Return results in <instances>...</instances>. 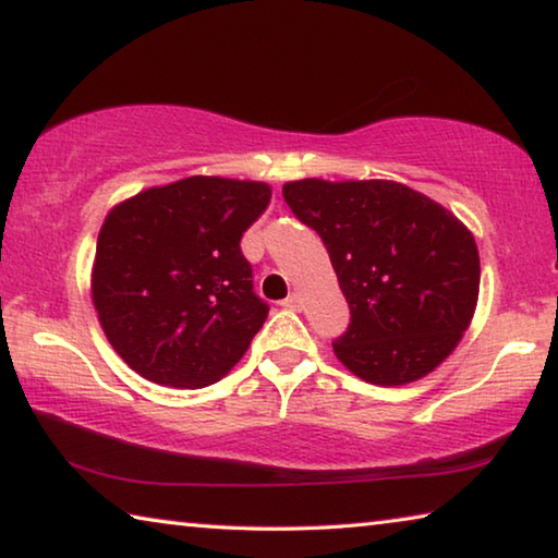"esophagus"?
Segmentation results:
<instances>
[{"instance_id": "obj_1", "label": "esophagus", "mask_w": 558, "mask_h": 558, "mask_svg": "<svg viewBox=\"0 0 558 558\" xmlns=\"http://www.w3.org/2000/svg\"><path fill=\"white\" fill-rule=\"evenodd\" d=\"M282 307H288V310H302V298L298 295V292H292V295H288L286 300H282Z\"/></svg>"}]
</instances>
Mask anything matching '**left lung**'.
Masks as SVG:
<instances>
[{"mask_svg": "<svg viewBox=\"0 0 558 558\" xmlns=\"http://www.w3.org/2000/svg\"><path fill=\"white\" fill-rule=\"evenodd\" d=\"M327 245L352 310L335 354L359 379L403 386L430 374L470 327L480 295L475 235L446 206L389 179L282 186Z\"/></svg>", "mask_w": 558, "mask_h": 558, "instance_id": "left-lung-1", "label": "left lung"}]
</instances>
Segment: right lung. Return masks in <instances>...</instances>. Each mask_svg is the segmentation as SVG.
I'll return each instance as SVG.
<instances>
[{
    "label": "right lung",
    "mask_w": 558,
    "mask_h": 558,
    "mask_svg": "<svg viewBox=\"0 0 558 558\" xmlns=\"http://www.w3.org/2000/svg\"><path fill=\"white\" fill-rule=\"evenodd\" d=\"M270 184L186 177L108 211L90 292L112 349L145 379L202 389L229 374L268 317L241 235Z\"/></svg>",
    "instance_id": "add662e5"
}]
</instances>
